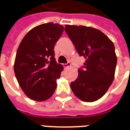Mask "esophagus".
Segmentation results:
<instances>
[{"instance_id":"obj_1","label":"esophagus","mask_w":130,"mask_h":130,"mask_svg":"<svg viewBox=\"0 0 130 130\" xmlns=\"http://www.w3.org/2000/svg\"><path fill=\"white\" fill-rule=\"evenodd\" d=\"M71 63H70V62H67V63L63 64V67H65V69L69 68V67H71Z\"/></svg>"}]
</instances>
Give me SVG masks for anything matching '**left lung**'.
I'll return each mask as SVG.
<instances>
[{
	"label": "left lung",
	"instance_id": "obj_1",
	"mask_svg": "<svg viewBox=\"0 0 130 130\" xmlns=\"http://www.w3.org/2000/svg\"><path fill=\"white\" fill-rule=\"evenodd\" d=\"M65 31L79 56L86 58L71 88L82 101H97L107 92L115 77L117 57L114 44L93 27L66 25Z\"/></svg>",
	"mask_w": 130,
	"mask_h": 130
}]
</instances>
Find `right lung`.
Masks as SVG:
<instances>
[{
    "mask_svg": "<svg viewBox=\"0 0 130 130\" xmlns=\"http://www.w3.org/2000/svg\"><path fill=\"white\" fill-rule=\"evenodd\" d=\"M63 32L57 23L38 25L26 34L17 50L14 73L26 95L37 101L52 96L63 66L57 63L54 46Z\"/></svg>",
    "mask_w": 130,
    "mask_h": 130,
    "instance_id": "1",
    "label": "right lung"
}]
</instances>
